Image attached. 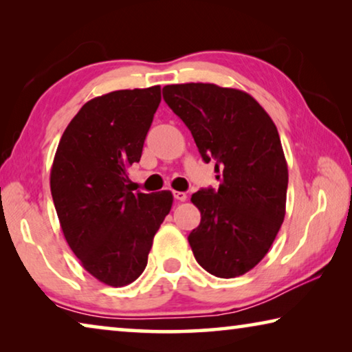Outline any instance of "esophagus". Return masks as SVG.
Returning <instances> with one entry per match:
<instances>
[{
  "instance_id": "34e87169",
  "label": "esophagus",
  "mask_w": 352,
  "mask_h": 352,
  "mask_svg": "<svg viewBox=\"0 0 352 352\" xmlns=\"http://www.w3.org/2000/svg\"><path fill=\"white\" fill-rule=\"evenodd\" d=\"M174 197H175V200H178V201H184L188 199V195H186V192H180V190H174Z\"/></svg>"
}]
</instances>
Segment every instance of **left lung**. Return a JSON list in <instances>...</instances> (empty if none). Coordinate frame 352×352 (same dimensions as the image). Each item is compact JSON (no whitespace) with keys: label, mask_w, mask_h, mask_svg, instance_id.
Instances as JSON below:
<instances>
[{"label":"left lung","mask_w":352,"mask_h":352,"mask_svg":"<svg viewBox=\"0 0 352 352\" xmlns=\"http://www.w3.org/2000/svg\"><path fill=\"white\" fill-rule=\"evenodd\" d=\"M163 98L201 158L216 163L220 182L217 190L190 197L201 220L189 245L208 273L241 276L269 252L285 216L289 170L278 129L258 100L236 88L177 83L163 88Z\"/></svg>","instance_id":"obj_1"}]
</instances>
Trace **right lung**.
Instances as JSON below:
<instances>
[{"mask_svg":"<svg viewBox=\"0 0 352 352\" xmlns=\"http://www.w3.org/2000/svg\"><path fill=\"white\" fill-rule=\"evenodd\" d=\"M160 85L98 96L71 119L51 168V194L69 248L83 269L111 287L133 283L147 265L170 190L136 192L127 168L138 163Z\"/></svg>","mask_w":352,"mask_h":352,"instance_id":"obj_1","label":"right lung"}]
</instances>
